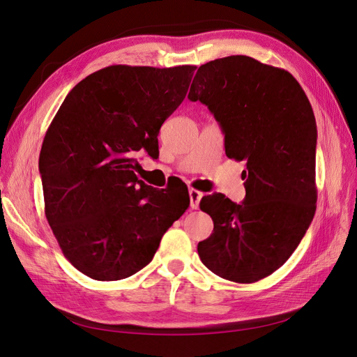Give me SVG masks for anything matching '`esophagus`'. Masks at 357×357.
Returning a JSON list of instances; mask_svg holds the SVG:
<instances>
[{"label": "esophagus", "mask_w": 357, "mask_h": 357, "mask_svg": "<svg viewBox=\"0 0 357 357\" xmlns=\"http://www.w3.org/2000/svg\"><path fill=\"white\" fill-rule=\"evenodd\" d=\"M188 195H190V206L193 208V209H197V208H199V204H200V199H202L204 193H200L199 190L190 188V190H188Z\"/></svg>", "instance_id": "obj_1"}]
</instances>
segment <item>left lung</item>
<instances>
[{
	"instance_id": "1",
	"label": "left lung",
	"mask_w": 357,
	"mask_h": 357,
	"mask_svg": "<svg viewBox=\"0 0 357 357\" xmlns=\"http://www.w3.org/2000/svg\"><path fill=\"white\" fill-rule=\"evenodd\" d=\"M188 99L208 107L225 134L227 158L248 167L241 204L222 193L200 200L214 231L197 253L217 276L258 282L287 262L315 214L312 107L288 70L248 56L200 66Z\"/></svg>"
}]
</instances>
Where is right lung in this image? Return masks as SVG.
Wrapping results in <instances>:
<instances>
[{"instance_id":"right-lung-1","label":"right lung","mask_w":357,"mask_h":357,"mask_svg":"<svg viewBox=\"0 0 357 357\" xmlns=\"http://www.w3.org/2000/svg\"><path fill=\"white\" fill-rule=\"evenodd\" d=\"M195 69L104 68L79 81L52 119L39 158L45 214L86 276L109 282L140 271L188 208L187 188L164 193L137 178L135 155L158 151L160 128Z\"/></svg>"}]
</instances>
